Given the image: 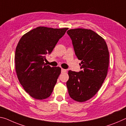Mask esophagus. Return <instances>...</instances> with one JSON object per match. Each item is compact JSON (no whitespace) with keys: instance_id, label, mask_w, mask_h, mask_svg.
I'll return each mask as SVG.
<instances>
[{"instance_id":"34e87169","label":"esophagus","mask_w":126,"mask_h":126,"mask_svg":"<svg viewBox=\"0 0 126 126\" xmlns=\"http://www.w3.org/2000/svg\"><path fill=\"white\" fill-rule=\"evenodd\" d=\"M61 72L62 73H64V72H67V70L66 69H63V68H62L61 69Z\"/></svg>"}]
</instances>
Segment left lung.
<instances>
[{
    "label": "left lung",
    "instance_id": "8db88e82",
    "mask_svg": "<svg viewBox=\"0 0 126 126\" xmlns=\"http://www.w3.org/2000/svg\"><path fill=\"white\" fill-rule=\"evenodd\" d=\"M67 33L82 69L79 72L68 71V91L72 99L84 102L97 93L107 77L109 50L104 39L91 30L71 29Z\"/></svg>",
    "mask_w": 126,
    "mask_h": 126
}]
</instances>
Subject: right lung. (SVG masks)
Masks as SVG:
<instances>
[{
	"instance_id": "right-lung-1",
	"label": "right lung",
	"mask_w": 126,
	"mask_h": 126,
	"mask_svg": "<svg viewBox=\"0 0 126 126\" xmlns=\"http://www.w3.org/2000/svg\"><path fill=\"white\" fill-rule=\"evenodd\" d=\"M68 29L40 26L19 40L15 53L16 71L21 85L33 98L45 99L52 93L61 68L46 64L45 55L51 53Z\"/></svg>"
}]
</instances>
